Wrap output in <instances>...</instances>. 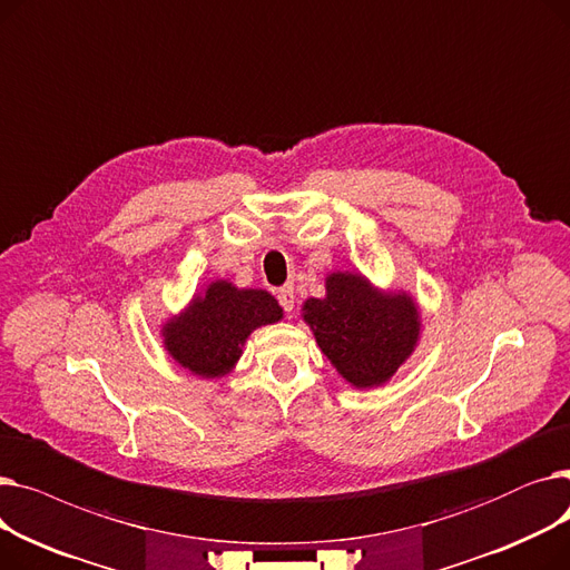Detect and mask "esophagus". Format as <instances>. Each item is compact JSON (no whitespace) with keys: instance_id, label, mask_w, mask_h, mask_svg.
I'll list each match as a JSON object with an SVG mask.
<instances>
[{"instance_id":"obj_1","label":"esophagus","mask_w":570,"mask_h":570,"mask_svg":"<svg viewBox=\"0 0 570 570\" xmlns=\"http://www.w3.org/2000/svg\"><path fill=\"white\" fill-rule=\"evenodd\" d=\"M277 301H279V305L284 307V312L291 314V312L295 309V291H293V286L279 288V291H277Z\"/></svg>"}]
</instances>
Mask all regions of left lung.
I'll return each mask as SVG.
<instances>
[{
	"label": "left lung",
	"instance_id": "left-lung-1",
	"mask_svg": "<svg viewBox=\"0 0 570 570\" xmlns=\"http://www.w3.org/2000/svg\"><path fill=\"white\" fill-rule=\"evenodd\" d=\"M303 318L340 376L361 391L395 376L423 325L406 291L376 288L361 273L327 275L325 295L305 301Z\"/></svg>",
	"mask_w": 570,
	"mask_h": 570
}]
</instances>
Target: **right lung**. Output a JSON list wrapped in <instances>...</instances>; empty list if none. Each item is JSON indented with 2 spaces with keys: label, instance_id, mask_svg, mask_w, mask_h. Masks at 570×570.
Listing matches in <instances>:
<instances>
[{
  "label": "right lung",
  "instance_id": "obj_1",
  "mask_svg": "<svg viewBox=\"0 0 570 570\" xmlns=\"http://www.w3.org/2000/svg\"><path fill=\"white\" fill-rule=\"evenodd\" d=\"M282 318L284 309L275 295L215 279L205 293H196L183 312L164 323V348L194 376L222 379L233 372L256 327Z\"/></svg>",
  "mask_w": 570,
  "mask_h": 570
}]
</instances>
